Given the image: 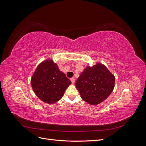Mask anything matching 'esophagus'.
Instances as JSON below:
<instances>
[{"label": "esophagus", "mask_w": 146, "mask_h": 146, "mask_svg": "<svg viewBox=\"0 0 146 146\" xmlns=\"http://www.w3.org/2000/svg\"><path fill=\"white\" fill-rule=\"evenodd\" d=\"M70 81H71V82H72V84H74V83H75V82H76V80H75V78H74V77H72V78H70Z\"/></svg>", "instance_id": "obj_1"}]
</instances>
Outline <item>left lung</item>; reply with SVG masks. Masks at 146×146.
I'll use <instances>...</instances> for the list:
<instances>
[{
  "instance_id": "1",
  "label": "left lung",
  "mask_w": 146,
  "mask_h": 146,
  "mask_svg": "<svg viewBox=\"0 0 146 146\" xmlns=\"http://www.w3.org/2000/svg\"><path fill=\"white\" fill-rule=\"evenodd\" d=\"M115 77L103 64L88 66L76 82L82 99L90 105L100 104L111 94L114 88Z\"/></svg>"
}]
</instances>
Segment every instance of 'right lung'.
<instances>
[{"instance_id":"right-lung-1","label":"right lung","mask_w":146,"mask_h":146,"mask_svg":"<svg viewBox=\"0 0 146 146\" xmlns=\"http://www.w3.org/2000/svg\"><path fill=\"white\" fill-rule=\"evenodd\" d=\"M71 82L51 59L39 64L31 78V85L39 99L48 104L60 100Z\"/></svg>"}]
</instances>
